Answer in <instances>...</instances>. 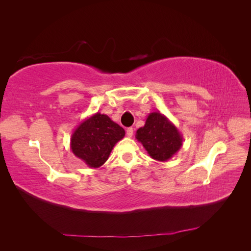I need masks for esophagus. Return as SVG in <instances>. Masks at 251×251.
<instances>
[{
    "mask_svg": "<svg viewBox=\"0 0 251 251\" xmlns=\"http://www.w3.org/2000/svg\"><path fill=\"white\" fill-rule=\"evenodd\" d=\"M134 133V128L133 127H127L126 128V136L127 137H132Z\"/></svg>",
    "mask_w": 251,
    "mask_h": 251,
    "instance_id": "34e87169",
    "label": "esophagus"
}]
</instances>
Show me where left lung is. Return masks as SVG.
Listing matches in <instances>:
<instances>
[{
	"mask_svg": "<svg viewBox=\"0 0 251 251\" xmlns=\"http://www.w3.org/2000/svg\"><path fill=\"white\" fill-rule=\"evenodd\" d=\"M135 137L151 158L161 162L176 155L183 142L177 126L160 112L150 113Z\"/></svg>",
	"mask_w": 251,
	"mask_h": 251,
	"instance_id": "1",
	"label": "left lung"
}]
</instances>
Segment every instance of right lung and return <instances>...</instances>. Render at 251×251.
<instances>
[{
	"instance_id": "obj_1",
	"label": "right lung",
	"mask_w": 251,
	"mask_h": 251,
	"mask_svg": "<svg viewBox=\"0 0 251 251\" xmlns=\"http://www.w3.org/2000/svg\"><path fill=\"white\" fill-rule=\"evenodd\" d=\"M126 132L105 114L100 112L82 120L71 135L72 153L91 169H98L108 160L114 146Z\"/></svg>"
}]
</instances>
